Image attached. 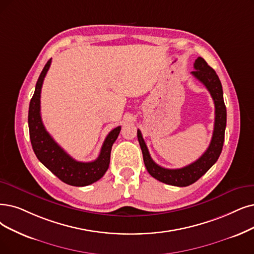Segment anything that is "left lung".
Instances as JSON below:
<instances>
[{
  "mask_svg": "<svg viewBox=\"0 0 254 254\" xmlns=\"http://www.w3.org/2000/svg\"><path fill=\"white\" fill-rule=\"evenodd\" d=\"M195 70L191 75L201 83H203L209 92L215 103V126L210 144L207 150L192 164L181 169H166L158 166L151 158L145 140L139 129L137 130V139L143 152V158L149 174L164 184L175 187H188L196 182L200 177L216 164L218 160L223 143H224L226 128V107L223 99V89L221 81L215 69L210 67L202 57H198L194 64Z\"/></svg>",
  "mask_w": 254,
  "mask_h": 254,
  "instance_id": "8db88e82",
  "label": "left lung"
}]
</instances>
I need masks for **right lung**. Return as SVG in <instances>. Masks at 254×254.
Returning <instances> with one entry per match:
<instances>
[{
    "label": "right lung",
    "mask_w": 254,
    "mask_h": 254,
    "mask_svg": "<svg viewBox=\"0 0 254 254\" xmlns=\"http://www.w3.org/2000/svg\"><path fill=\"white\" fill-rule=\"evenodd\" d=\"M51 60L52 59L48 60L40 73L34 95L30 101L28 114L30 140L38 160L64 184L74 187L89 186L102 178L107 171L110 162L111 147L120 134L121 126H118L108 133L96 160L82 162L70 157L49 134L40 117V93L44 79L51 65Z\"/></svg>",
    "instance_id": "1"
}]
</instances>
